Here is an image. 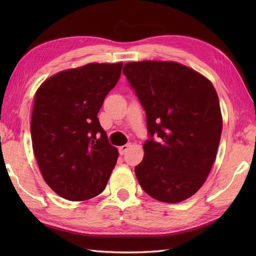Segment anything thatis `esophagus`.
Listing matches in <instances>:
<instances>
[{
	"instance_id": "obj_1",
	"label": "esophagus",
	"mask_w": 256,
	"mask_h": 256,
	"mask_svg": "<svg viewBox=\"0 0 256 256\" xmlns=\"http://www.w3.org/2000/svg\"><path fill=\"white\" fill-rule=\"evenodd\" d=\"M130 146H131L130 144H125V145L120 146V148H118V153L121 154V155H124L128 152V150L130 148Z\"/></svg>"
}]
</instances>
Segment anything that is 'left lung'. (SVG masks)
Returning <instances> with one entry per match:
<instances>
[{"label": "left lung", "mask_w": 256, "mask_h": 256, "mask_svg": "<svg viewBox=\"0 0 256 256\" xmlns=\"http://www.w3.org/2000/svg\"><path fill=\"white\" fill-rule=\"evenodd\" d=\"M123 74L146 114L148 140L135 166L140 187L164 202L186 200L206 182L219 148L222 116L214 86L172 62H128Z\"/></svg>", "instance_id": "obj_1"}]
</instances>
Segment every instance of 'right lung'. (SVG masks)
Here are the masks:
<instances>
[{"mask_svg": "<svg viewBox=\"0 0 256 256\" xmlns=\"http://www.w3.org/2000/svg\"><path fill=\"white\" fill-rule=\"evenodd\" d=\"M122 62L88 64L64 70L35 94L30 135L42 178L72 201L94 198L104 190L116 164L98 113L121 77Z\"/></svg>", "mask_w": 256, "mask_h": 256, "instance_id": "obj_1", "label": "right lung"}]
</instances>
